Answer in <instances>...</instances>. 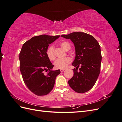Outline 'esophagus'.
Wrapping results in <instances>:
<instances>
[{"mask_svg":"<svg viewBox=\"0 0 122 122\" xmlns=\"http://www.w3.org/2000/svg\"><path fill=\"white\" fill-rule=\"evenodd\" d=\"M65 69H60V71H61V72H62L65 71Z\"/></svg>","mask_w":122,"mask_h":122,"instance_id":"obj_1","label":"esophagus"}]
</instances>
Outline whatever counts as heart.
Returning a JSON list of instances; mask_svg holds the SVG:
<instances>
[{"label":"heart","instance_id":"b5f03b06","mask_svg":"<svg viewBox=\"0 0 122 122\" xmlns=\"http://www.w3.org/2000/svg\"><path fill=\"white\" fill-rule=\"evenodd\" d=\"M61 46L66 51H69L71 48V45L69 42L64 41L61 43ZM47 56L50 60H54L55 55L54 53V48L53 46H50L47 50ZM72 61V59L70 57H66L64 58H59L54 62L55 67L56 69H64Z\"/></svg>","mask_w":122,"mask_h":122}]
</instances>
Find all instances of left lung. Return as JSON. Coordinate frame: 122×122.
Returning a JSON list of instances; mask_svg holds the SVG:
<instances>
[{"label": "left lung", "mask_w": 122, "mask_h": 122, "mask_svg": "<svg viewBox=\"0 0 122 122\" xmlns=\"http://www.w3.org/2000/svg\"><path fill=\"white\" fill-rule=\"evenodd\" d=\"M61 36L71 40L75 48L76 56L72 66L76 68L73 69L74 74L68 83L77 93H86L94 86L100 72V46L93 36L82 32H74Z\"/></svg>", "instance_id": "1"}]
</instances>
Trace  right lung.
<instances>
[{
  "instance_id": "right-lung-1",
  "label": "right lung",
  "mask_w": 122,
  "mask_h": 122,
  "mask_svg": "<svg viewBox=\"0 0 122 122\" xmlns=\"http://www.w3.org/2000/svg\"><path fill=\"white\" fill-rule=\"evenodd\" d=\"M60 36H35L24 43L21 48L19 54L21 73L28 89L37 96L49 94L54 87L56 76L61 73L60 70H51L54 65L46 53L49 44ZM45 70L49 71L46 75L43 73Z\"/></svg>"
}]
</instances>
